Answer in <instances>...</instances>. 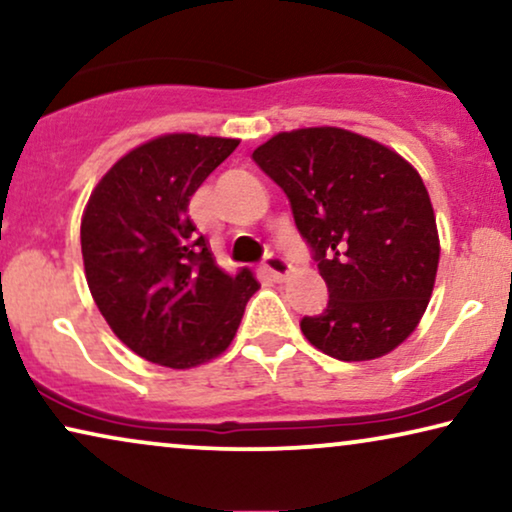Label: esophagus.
Returning <instances> with one entry per match:
<instances>
[{
    "label": "esophagus",
    "instance_id": "esophagus-1",
    "mask_svg": "<svg viewBox=\"0 0 512 512\" xmlns=\"http://www.w3.org/2000/svg\"><path fill=\"white\" fill-rule=\"evenodd\" d=\"M263 268L268 270V275L275 279V282H284L286 277L291 275V263L286 261V258H282L279 254H268L265 256V261H263Z\"/></svg>",
    "mask_w": 512,
    "mask_h": 512
}]
</instances>
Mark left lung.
<instances>
[{"mask_svg": "<svg viewBox=\"0 0 512 512\" xmlns=\"http://www.w3.org/2000/svg\"><path fill=\"white\" fill-rule=\"evenodd\" d=\"M254 163L289 198L326 310L300 319L314 347L340 361L380 359L422 319L436 282V216L415 167L342 128L279 132Z\"/></svg>", "mask_w": 512, "mask_h": 512, "instance_id": "obj_1", "label": "left lung"}]
</instances>
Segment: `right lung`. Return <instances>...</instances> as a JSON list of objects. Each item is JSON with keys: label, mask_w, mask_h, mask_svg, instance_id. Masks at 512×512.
Here are the masks:
<instances>
[{"label": "right lung", "mask_w": 512, "mask_h": 512, "mask_svg": "<svg viewBox=\"0 0 512 512\" xmlns=\"http://www.w3.org/2000/svg\"><path fill=\"white\" fill-rule=\"evenodd\" d=\"M240 139L165 135L123 156L81 221L86 279L123 345L167 368L200 366L233 342L258 282L214 263L188 216L202 181Z\"/></svg>", "instance_id": "1"}]
</instances>
